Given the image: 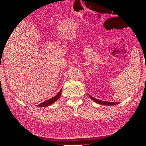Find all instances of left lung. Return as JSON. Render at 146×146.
Wrapping results in <instances>:
<instances>
[{"label": "left lung", "instance_id": "1", "mask_svg": "<svg viewBox=\"0 0 146 146\" xmlns=\"http://www.w3.org/2000/svg\"><path fill=\"white\" fill-rule=\"evenodd\" d=\"M89 96L90 97V98H91L94 102H96V103L99 104H102V105H116V104H119V102H110L102 101V100L96 99H95L94 98H92V97L90 95H89Z\"/></svg>", "mask_w": 146, "mask_h": 146}]
</instances>
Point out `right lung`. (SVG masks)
I'll return each mask as SVG.
<instances>
[{"label": "right lung", "instance_id": "1", "mask_svg": "<svg viewBox=\"0 0 146 146\" xmlns=\"http://www.w3.org/2000/svg\"><path fill=\"white\" fill-rule=\"evenodd\" d=\"M61 90L60 91V92L55 96L53 97L52 98L48 99V100H46L45 102H42V103H41L40 104L38 105L37 106H38V107H47V106L50 105L51 104H52L53 103L55 102V101H56L57 100H58L60 98V97L61 96Z\"/></svg>", "mask_w": 146, "mask_h": 146}]
</instances>
